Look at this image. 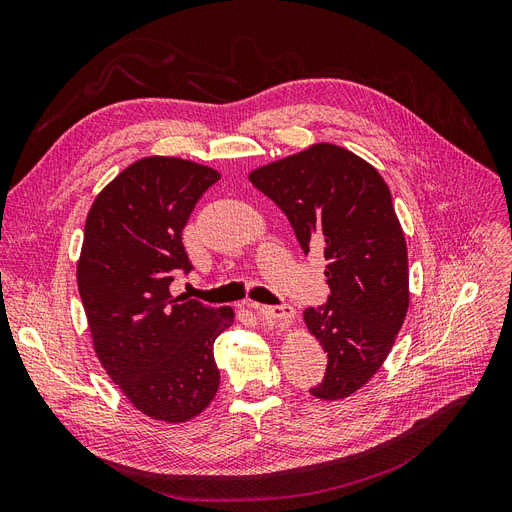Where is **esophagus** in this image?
Listing matches in <instances>:
<instances>
[{"label":"esophagus","instance_id":"34e87169","mask_svg":"<svg viewBox=\"0 0 512 512\" xmlns=\"http://www.w3.org/2000/svg\"><path fill=\"white\" fill-rule=\"evenodd\" d=\"M257 314L263 316L266 320H270V323H274L278 329H287L293 318H295V310L293 306H255Z\"/></svg>","mask_w":512,"mask_h":512}]
</instances>
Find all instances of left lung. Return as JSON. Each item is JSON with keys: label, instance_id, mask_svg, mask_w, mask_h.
<instances>
[{"label": "left lung", "instance_id": "1", "mask_svg": "<svg viewBox=\"0 0 512 512\" xmlns=\"http://www.w3.org/2000/svg\"><path fill=\"white\" fill-rule=\"evenodd\" d=\"M251 183L287 215L308 255L327 259V304L304 320L327 352L316 399L337 401L380 371L409 308L407 244L382 175L352 151L316 143L261 166Z\"/></svg>", "mask_w": 512, "mask_h": 512}]
</instances>
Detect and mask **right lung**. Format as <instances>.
<instances>
[{
	"instance_id": "obj_1",
	"label": "right lung",
	"mask_w": 512,
	"mask_h": 512,
	"mask_svg": "<svg viewBox=\"0 0 512 512\" xmlns=\"http://www.w3.org/2000/svg\"><path fill=\"white\" fill-rule=\"evenodd\" d=\"M213 168L151 156L124 168L94 198L78 261L92 346L126 399L149 418H196L219 388L213 344L234 310L170 295L192 270L181 240Z\"/></svg>"
}]
</instances>
